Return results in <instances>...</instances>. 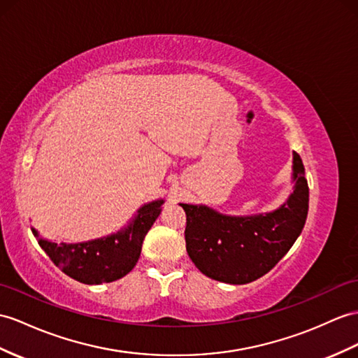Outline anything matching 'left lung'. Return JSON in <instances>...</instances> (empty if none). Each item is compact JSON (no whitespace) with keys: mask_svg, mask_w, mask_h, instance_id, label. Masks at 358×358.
I'll return each mask as SVG.
<instances>
[{"mask_svg":"<svg viewBox=\"0 0 358 358\" xmlns=\"http://www.w3.org/2000/svg\"><path fill=\"white\" fill-rule=\"evenodd\" d=\"M293 182L287 202L266 214L224 215L206 205L180 203L187 252L200 272L226 284H248L270 272L299 237L308 214V184L296 152Z\"/></svg>","mask_w":358,"mask_h":358,"instance_id":"obj_1","label":"left lung"}]
</instances>
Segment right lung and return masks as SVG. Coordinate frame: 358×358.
<instances>
[{
  "label": "right lung",
  "instance_id": "add662e5",
  "mask_svg": "<svg viewBox=\"0 0 358 358\" xmlns=\"http://www.w3.org/2000/svg\"><path fill=\"white\" fill-rule=\"evenodd\" d=\"M162 203V199L145 203L126 228L91 241L57 245L39 238L36 229L31 231L50 259L69 278L90 285L112 282L135 267L145 234L161 214Z\"/></svg>",
  "mask_w": 358,
  "mask_h": 358
}]
</instances>
